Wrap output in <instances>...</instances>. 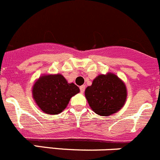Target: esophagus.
Wrapping results in <instances>:
<instances>
[{
    "mask_svg": "<svg viewBox=\"0 0 160 160\" xmlns=\"http://www.w3.org/2000/svg\"><path fill=\"white\" fill-rule=\"evenodd\" d=\"M85 89H86V86L85 85H82V86H80V91H81V93H84Z\"/></svg>",
    "mask_w": 160,
    "mask_h": 160,
    "instance_id": "obj_1",
    "label": "esophagus"
}]
</instances>
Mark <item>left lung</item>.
Segmentation results:
<instances>
[{"label":"left lung","instance_id":"left-lung-1","mask_svg":"<svg viewBox=\"0 0 160 160\" xmlns=\"http://www.w3.org/2000/svg\"><path fill=\"white\" fill-rule=\"evenodd\" d=\"M85 96L95 113L106 117L124 106L127 98V89L121 79L112 73L100 74L85 91Z\"/></svg>","mask_w":160,"mask_h":160}]
</instances>
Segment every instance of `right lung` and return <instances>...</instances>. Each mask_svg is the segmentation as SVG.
<instances>
[{
  "label": "right lung",
  "instance_id": "obj_1",
  "mask_svg": "<svg viewBox=\"0 0 160 160\" xmlns=\"http://www.w3.org/2000/svg\"><path fill=\"white\" fill-rule=\"evenodd\" d=\"M80 90L68 83L62 74H47L39 77L32 87V97L43 112L57 115L68 105L70 98Z\"/></svg>",
  "mask_w": 160,
  "mask_h": 160
}]
</instances>
